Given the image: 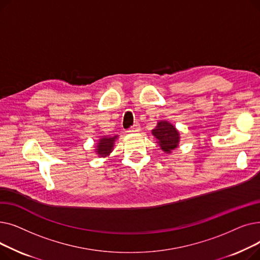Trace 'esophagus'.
Returning <instances> with one entry per match:
<instances>
[{
    "label": "esophagus",
    "mask_w": 260,
    "mask_h": 260,
    "mask_svg": "<svg viewBox=\"0 0 260 260\" xmlns=\"http://www.w3.org/2000/svg\"><path fill=\"white\" fill-rule=\"evenodd\" d=\"M140 131V124L139 123H135V124L128 129V133H137Z\"/></svg>",
    "instance_id": "1"
}]
</instances>
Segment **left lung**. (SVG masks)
I'll return each mask as SVG.
<instances>
[{
    "label": "left lung",
    "mask_w": 260,
    "mask_h": 260,
    "mask_svg": "<svg viewBox=\"0 0 260 260\" xmlns=\"http://www.w3.org/2000/svg\"><path fill=\"white\" fill-rule=\"evenodd\" d=\"M160 148L167 154H171L179 144L180 134L169 121H159L157 126L152 131Z\"/></svg>",
    "instance_id": "1"
}]
</instances>
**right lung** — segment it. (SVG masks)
<instances>
[{
	"mask_svg": "<svg viewBox=\"0 0 260 260\" xmlns=\"http://www.w3.org/2000/svg\"><path fill=\"white\" fill-rule=\"evenodd\" d=\"M118 136H114V137H103L99 139L98 145L95 146V153H97L100 157H106L113 152V147L115 144L116 139Z\"/></svg>",
	"mask_w": 260,
	"mask_h": 260,
	"instance_id": "1",
	"label": "right lung"
}]
</instances>
